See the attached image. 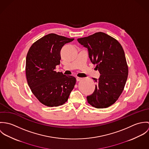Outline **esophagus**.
I'll list each match as a JSON object with an SVG mask.
<instances>
[{
  "label": "esophagus",
  "mask_w": 149,
  "mask_h": 149,
  "mask_svg": "<svg viewBox=\"0 0 149 149\" xmlns=\"http://www.w3.org/2000/svg\"><path fill=\"white\" fill-rule=\"evenodd\" d=\"M82 79H83V78H81V77H76V80H77V81H81Z\"/></svg>",
  "instance_id": "obj_1"
}]
</instances>
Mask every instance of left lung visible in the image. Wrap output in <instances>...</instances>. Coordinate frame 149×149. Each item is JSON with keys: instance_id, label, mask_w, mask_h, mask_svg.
Returning a JSON list of instances; mask_svg holds the SVG:
<instances>
[{"instance_id": "8db88e82", "label": "left lung", "mask_w": 149, "mask_h": 149, "mask_svg": "<svg viewBox=\"0 0 149 149\" xmlns=\"http://www.w3.org/2000/svg\"><path fill=\"white\" fill-rule=\"evenodd\" d=\"M88 49L92 63L99 71L93 93L86 97L92 106L104 108L111 106L122 93L128 76V66L125 52L119 42L102 32L77 39Z\"/></svg>"}]
</instances>
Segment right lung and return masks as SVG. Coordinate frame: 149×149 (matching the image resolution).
Returning a JSON list of instances; mask_svg holds the SVG:
<instances>
[{
	"instance_id": "right-lung-1",
	"label": "right lung",
	"mask_w": 149,
	"mask_h": 149,
	"mask_svg": "<svg viewBox=\"0 0 149 149\" xmlns=\"http://www.w3.org/2000/svg\"><path fill=\"white\" fill-rule=\"evenodd\" d=\"M74 38L49 34L34 43L27 53L26 75L31 92L43 104L57 107L67 102L76 82L72 76L56 72L61 50Z\"/></svg>"
}]
</instances>
